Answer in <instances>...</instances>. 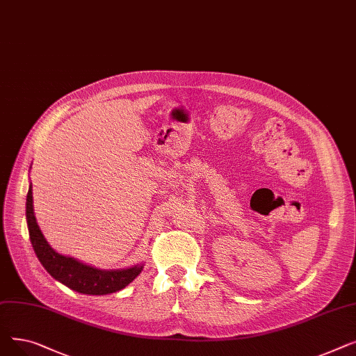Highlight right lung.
I'll use <instances>...</instances> for the list:
<instances>
[{"instance_id": "right-lung-1", "label": "right lung", "mask_w": 356, "mask_h": 356, "mask_svg": "<svg viewBox=\"0 0 356 356\" xmlns=\"http://www.w3.org/2000/svg\"><path fill=\"white\" fill-rule=\"evenodd\" d=\"M26 218L31 245L42 266L54 280H58V282L74 291L95 296L115 293L127 287L143 270V264L122 270H99L86 266L72 257H65L56 252L49 245V242L35 222L31 186L27 193Z\"/></svg>"}]
</instances>
